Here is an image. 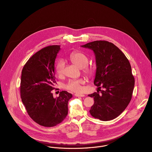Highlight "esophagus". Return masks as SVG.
Masks as SVG:
<instances>
[{
    "instance_id": "obj_1",
    "label": "esophagus",
    "mask_w": 152,
    "mask_h": 152,
    "mask_svg": "<svg viewBox=\"0 0 152 152\" xmlns=\"http://www.w3.org/2000/svg\"><path fill=\"white\" fill-rule=\"evenodd\" d=\"M75 97H84L85 95H84V94H75Z\"/></svg>"
}]
</instances>
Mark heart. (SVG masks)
<instances>
[{
	"label": "heart",
	"instance_id": "b5f03b06",
	"mask_svg": "<svg viewBox=\"0 0 152 152\" xmlns=\"http://www.w3.org/2000/svg\"><path fill=\"white\" fill-rule=\"evenodd\" d=\"M70 60L75 65L81 68L83 72L88 77H92L95 75L97 72V68L96 65L93 64H88V58L83 52L79 51H75L72 52L69 55ZM65 63L64 61L59 60L58 61L55 66V71L58 75H61L64 71ZM85 81L82 79H74L70 80L65 85V89L79 93L81 92L83 87L82 84H84Z\"/></svg>",
	"mask_w": 152,
	"mask_h": 152
}]
</instances>
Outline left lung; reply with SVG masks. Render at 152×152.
I'll return each mask as SVG.
<instances>
[{
	"mask_svg": "<svg viewBox=\"0 0 152 152\" xmlns=\"http://www.w3.org/2000/svg\"><path fill=\"white\" fill-rule=\"evenodd\" d=\"M81 47L95 53L97 72L94 84L101 91L88 95L94 100L90 113L101 121L114 119L132 100L134 78L130 64L122 51L107 41H96Z\"/></svg>",
	"mask_w": 152,
	"mask_h": 152,
	"instance_id": "left-lung-1",
	"label": "left lung"
}]
</instances>
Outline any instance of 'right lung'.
Here are the masks:
<instances>
[{"label":"right lung","mask_w":152,"mask_h":152,"mask_svg":"<svg viewBox=\"0 0 152 152\" xmlns=\"http://www.w3.org/2000/svg\"><path fill=\"white\" fill-rule=\"evenodd\" d=\"M60 45L46 47L33 55L25 64L20 94L29 117L38 124L51 127L61 123L68 114V102L72 97L62 91L54 99L56 83L54 63Z\"/></svg>","instance_id":"add662e5"}]
</instances>
